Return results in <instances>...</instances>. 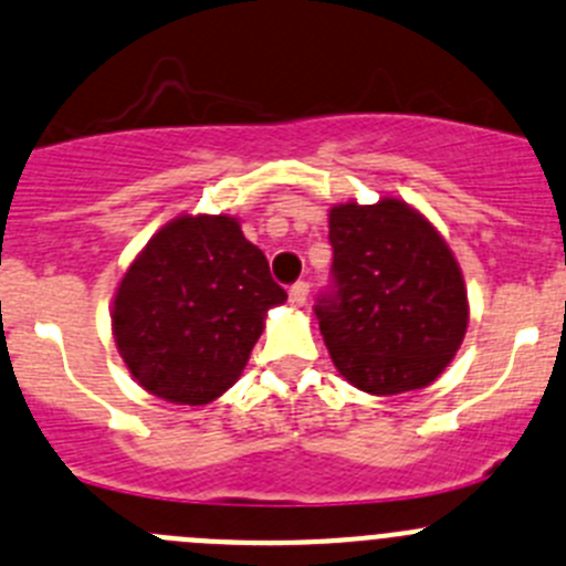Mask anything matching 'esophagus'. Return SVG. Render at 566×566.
I'll return each mask as SVG.
<instances>
[{
    "instance_id": "obj_1",
    "label": "esophagus",
    "mask_w": 566,
    "mask_h": 566,
    "mask_svg": "<svg viewBox=\"0 0 566 566\" xmlns=\"http://www.w3.org/2000/svg\"><path fill=\"white\" fill-rule=\"evenodd\" d=\"M305 300H308V283H305V280H297V283L289 289V303H292L294 308H303Z\"/></svg>"
}]
</instances>
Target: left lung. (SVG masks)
<instances>
[{
	"label": "left lung",
	"mask_w": 566,
	"mask_h": 566,
	"mask_svg": "<svg viewBox=\"0 0 566 566\" xmlns=\"http://www.w3.org/2000/svg\"><path fill=\"white\" fill-rule=\"evenodd\" d=\"M331 289L314 314L338 373L369 395L433 384L470 322L448 241L402 199L331 208Z\"/></svg>",
	"instance_id": "8db88e82"
}]
</instances>
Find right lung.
<instances>
[{
  "instance_id": "1",
  "label": "right lung",
  "mask_w": 566,
  "mask_h": 566,
  "mask_svg": "<svg viewBox=\"0 0 566 566\" xmlns=\"http://www.w3.org/2000/svg\"><path fill=\"white\" fill-rule=\"evenodd\" d=\"M286 303L266 255L233 217H180L149 239L113 300V336L133 378L180 406H206L230 389Z\"/></svg>"
}]
</instances>
